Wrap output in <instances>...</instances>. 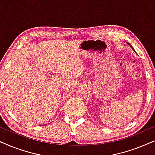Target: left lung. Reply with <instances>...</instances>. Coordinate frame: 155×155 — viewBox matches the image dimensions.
I'll use <instances>...</instances> for the list:
<instances>
[{
	"instance_id": "8db88e82",
	"label": "left lung",
	"mask_w": 155,
	"mask_h": 155,
	"mask_svg": "<svg viewBox=\"0 0 155 155\" xmlns=\"http://www.w3.org/2000/svg\"><path fill=\"white\" fill-rule=\"evenodd\" d=\"M126 43H127V44H128V45H129V46H130V47L133 48V51H135V50H134V49H133V48L132 47V46H131V45H130V43H128V42H126Z\"/></svg>"
}]
</instances>
